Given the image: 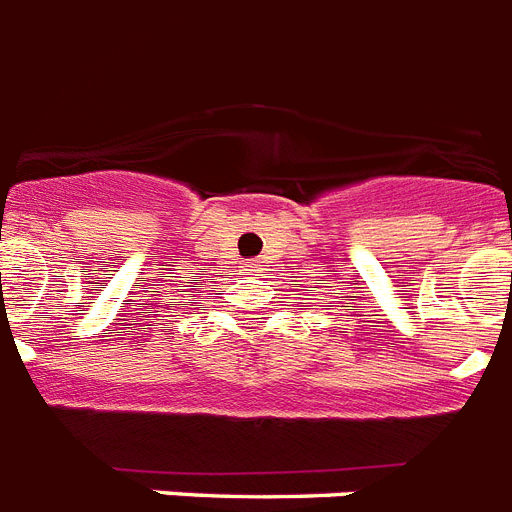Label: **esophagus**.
<instances>
[{
    "label": "esophagus",
    "instance_id": "obj_1",
    "mask_svg": "<svg viewBox=\"0 0 512 512\" xmlns=\"http://www.w3.org/2000/svg\"><path fill=\"white\" fill-rule=\"evenodd\" d=\"M245 272H256V264H253V261H245Z\"/></svg>",
    "mask_w": 512,
    "mask_h": 512
}]
</instances>
